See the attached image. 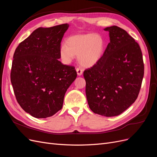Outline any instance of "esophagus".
<instances>
[{
    "label": "esophagus",
    "instance_id": "1",
    "mask_svg": "<svg viewBox=\"0 0 157 157\" xmlns=\"http://www.w3.org/2000/svg\"><path fill=\"white\" fill-rule=\"evenodd\" d=\"M76 71H77V75H78V76H80V75H82V73H83V70L81 69L80 68H77V69H76Z\"/></svg>",
    "mask_w": 157,
    "mask_h": 157
}]
</instances>
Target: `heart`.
Segmentation results:
<instances>
[{"label": "heart", "instance_id": "1", "mask_svg": "<svg viewBox=\"0 0 157 157\" xmlns=\"http://www.w3.org/2000/svg\"><path fill=\"white\" fill-rule=\"evenodd\" d=\"M105 46V40L101 34L89 33L74 35L67 39L66 45L60 46L59 55L65 64L70 63L75 56H78L81 66L91 67L101 60Z\"/></svg>", "mask_w": 157, "mask_h": 157}]
</instances>
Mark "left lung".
I'll use <instances>...</instances> for the list:
<instances>
[{
	"instance_id": "left-lung-1",
	"label": "left lung",
	"mask_w": 157,
	"mask_h": 157,
	"mask_svg": "<svg viewBox=\"0 0 157 157\" xmlns=\"http://www.w3.org/2000/svg\"><path fill=\"white\" fill-rule=\"evenodd\" d=\"M110 43L101 60L84 72L90 109L106 117L121 114L137 99L144 66L141 48L127 32L106 27Z\"/></svg>"
}]
</instances>
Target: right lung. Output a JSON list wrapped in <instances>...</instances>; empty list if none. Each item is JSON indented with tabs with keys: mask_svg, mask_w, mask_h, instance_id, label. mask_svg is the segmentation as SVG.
I'll return each mask as SVG.
<instances>
[{
	"mask_svg": "<svg viewBox=\"0 0 157 157\" xmlns=\"http://www.w3.org/2000/svg\"><path fill=\"white\" fill-rule=\"evenodd\" d=\"M69 26L40 27L15 51L10 75L14 94L21 107L36 118L51 117L61 110L66 91L77 78L74 67L58 60Z\"/></svg>",
	"mask_w": 157,
	"mask_h": 157,
	"instance_id": "obj_1",
	"label": "right lung"
}]
</instances>
